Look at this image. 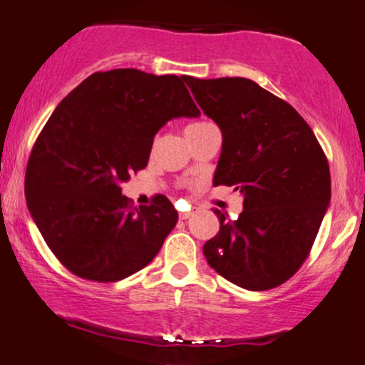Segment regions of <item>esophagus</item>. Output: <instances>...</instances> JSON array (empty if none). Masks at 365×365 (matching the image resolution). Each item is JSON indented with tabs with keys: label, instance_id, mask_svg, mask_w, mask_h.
I'll return each instance as SVG.
<instances>
[{
	"label": "esophagus",
	"instance_id": "1",
	"mask_svg": "<svg viewBox=\"0 0 365 365\" xmlns=\"http://www.w3.org/2000/svg\"><path fill=\"white\" fill-rule=\"evenodd\" d=\"M178 216H180V220H188L190 216H194V211H182Z\"/></svg>",
	"mask_w": 365,
	"mask_h": 365
}]
</instances>
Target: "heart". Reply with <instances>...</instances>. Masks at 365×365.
<instances>
[{
    "mask_svg": "<svg viewBox=\"0 0 365 365\" xmlns=\"http://www.w3.org/2000/svg\"><path fill=\"white\" fill-rule=\"evenodd\" d=\"M207 123H209V121H195V123L187 125V127H185V133H187V132H192V130H197V128L204 127V125H207Z\"/></svg>",
    "mask_w": 365,
    "mask_h": 365,
    "instance_id": "obj_1",
    "label": "heart"
}]
</instances>
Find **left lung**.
I'll return each mask as SVG.
<instances>
[{
  "instance_id": "left-lung-1",
  "label": "left lung",
  "mask_w": 365,
  "mask_h": 365,
  "mask_svg": "<svg viewBox=\"0 0 365 365\" xmlns=\"http://www.w3.org/2000/svg\"><path fill=\"white\" fill-rule=\"evenodd\" d=\"M223 133L215 185L235 187L244 211L202 247L228 282L262 292L290 279L311 254L331 199L329 165L292 104L242 77L187 81Z\"/></svg>"
}]
</instances>
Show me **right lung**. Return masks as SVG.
Masks as SVG:
<instances>
[{"instance_id": "obj_1", "label": "right lung", "mask_w": 365, "mask_h": 365, "mask_svg": "<svg viewBox=\"0 0 365 365\" xmlns=\"http://www.w3.org/2000/svg\"><path fill=\"white\" fill-rule=\"evenodd\" d=\"M182 75L96 72L49 116L25 171L29 211L70 273L118 282L156 257L178 212L165 195L133 207L121 183L148 166L158 130L200 115Z\"/></svg>"}]
</instances>
